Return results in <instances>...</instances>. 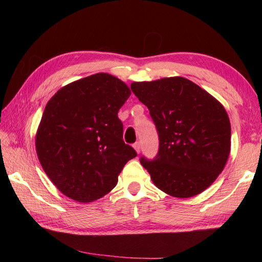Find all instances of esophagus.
Masks as SVG:
<instances>
[{"label":"esophagus","mask_w":262,"mask_h":262,"mask_svg":"<svg viewBox=\"0 0 262 262\" xmlns=\"http://www.w3.org/2000/svg\"><path fill=\"white\" fill-rule=\"evenodd\" d=\"M133 146H134L135 151H136L137 153H140V151H141V144H140V143H135Z\"/></svg>","instance_id":"esophagus-1"}]
</instances>
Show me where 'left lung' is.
<instances>
[{"label": "left lung", "instance_id": "left-lung-1", "mask_svg": "<svg viewBox=\"0 0 262 262\" xmlns=\"http://www.w3.org/2000/svg\"><path fill=\"white\" fill-rule=\"evenodd\" d=\"M132 91L149 110L160 147L141 163L160 190L190 198L220 176L231 151V124L219 100L181 76L133 82Z\"/></svg>", "mask_w": 262, "mask_h": 262}]
</instances>
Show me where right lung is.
I'll list each match as a JSON object with an SVG mask.
<instances>
[{
    "mask_svg": "<svg viewBox=\"0 0 262 262\" xmlns=\"http://www.w3.org/2000/svg\"><path fill=\"white\" fill-rule=\"evenodd\" d=\"M130 89L98 73L60 88L47 102L36 134L43 171L58 190L79 203L110 192L135 149L122 141L118 118Z\"/></svg>",
    "mask_w": 262,
    "mask_h": 262,
    "instance_id": "right-lung-1",
    "label": "right lung"
}]
</instances>
